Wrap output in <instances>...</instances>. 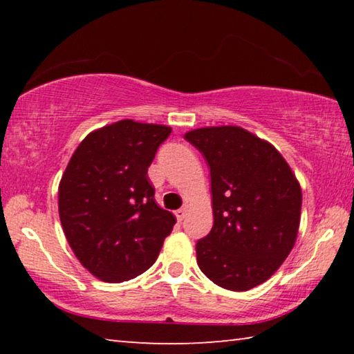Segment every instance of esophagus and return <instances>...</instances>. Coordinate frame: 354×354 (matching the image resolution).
<instances>
[{"mask_svg": "<svg viewBox=\"0 0 354 354\" xmlns=\"http://www.w3.org/2000/svg\"><path fill=\"white\" fill-rule=\"evenodd\" d=\"M185 214H187V209H185V207H181V209H178V211H175L178 221H183L184 217H185Z\"/></svg>", "mask_w": 354, "mask_h": 354, "instance_id": "34e87169", "label": "esophagus"}]
</instances>
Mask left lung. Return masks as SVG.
I'll return each mask as SVG.
<instances>
[{
	"label": "left lung",
	"instance_id": "8db88e82",
	"mask_svg": "<svg viewBox=\"0 0 354 354\" xmlns=\"http://www.w3.org/2000/svg\"><path fill=\"white\" fill-rule=\"evenodd\" d=\"M211 170L214 225L196 242L200 270L220 287L262 284L289 256L298 234L301 189L270 143L239 127L184 136Z\"/></svg>",
	"mask_w": 354,
	"mask_h": 354
}]
</instances>
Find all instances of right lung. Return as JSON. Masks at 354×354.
<instances>
[{
    "label": "right lung",
    "mask_w": 354,
    "mask_h": 354,
    "mask_svg": "<svg viewBox=\"0 0 354 354\" xmlns=\"http://www.w3.org/2000/svg\"><path fill=\"white\" fill-rule=\"evenodd\" d=\"M171 129L122 120L93 131L59 184V217L71 250L93 277L123 283L147 272L176 223L148 181Z\"/></svg>",
    "instance_id": "add662e5"
}]
</instances>
